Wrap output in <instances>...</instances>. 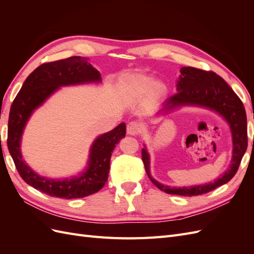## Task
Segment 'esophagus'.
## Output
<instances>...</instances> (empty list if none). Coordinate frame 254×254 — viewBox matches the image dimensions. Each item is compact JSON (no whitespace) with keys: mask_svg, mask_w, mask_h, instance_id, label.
<instances>
[{"mask_svg":"<svg viewBox=\"0 0 254 254\" xmlns=\"http://www.w3.org/2000/svg\"><path fill=\"white\" fill-rule=\"evenodd\" d=\"M141 131V125L136 122H130L127 125V133L130 135H136Z\"/></svg>","mask_w":254,"mask_h":254,"instance_id":"34e87169","label":"esophagus"}]
</instances>
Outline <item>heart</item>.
<instances>
[{"label": "heart", "instance_id": "heart-1", "mask_svg": "<svg viewBox=\"0 0 254 254\" xmlns=\"http://www.w3.org/2000/svg\"><path fill=\"white\" fill-rule=\"evenodd\" d=\"M126 93L132 98H142L148 94L152 102L162 97L166 92V86L160 80H153L151 76L143 73L130 74L124 80Z\"/></svg>", "mask_w": 254, "mask_h": 254}]
</instances>
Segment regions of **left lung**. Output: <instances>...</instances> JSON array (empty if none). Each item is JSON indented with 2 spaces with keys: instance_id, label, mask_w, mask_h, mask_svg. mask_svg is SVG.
<instances>
[{
  "instance_id": "left-lung-1",
  "label": "left lung",
  "mask_w": 254,
  "mask_h": 254,
  "mask_svg": "<svg viewBox=\"0 0 254 254\" xmlns=\"http://www.w3.org/2000/svg\"><path fill=\"white\" fill-rule=\"evenodd\" d=\"M177 81V93L167 98L163 107L157 113L166 114L183 106H195L210 109L218 113L228 123L232 134V159L228 170L214 182L200 186L175 188L155 180L150 175V158L147 148L144 145L142 160L149 179L161 190L167 194L180 196H197L211 191L231 180L240 167L241 161L247 150V117L242 101L231 87L214 72H207L200 68L183 66Z\"/></svg>"
}]
</instances>
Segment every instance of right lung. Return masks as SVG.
I'll return each mask as SVG.
<instances>
[{
  "label": "right lung",
  "instance_id": "1",
  "mask_svg": "<svg viewBox=\"0 0 254 254\" xmlns=\"http://www.w3.org/2000/svg\"><path fill=\"white\" fill-rule=\"evenodd\" d=\"M102 82V76L88 58L74 56L43 64L25 79L11 105L7 146L22 179L30 187L52 197L73 199L87 197L102 190L108 180L112 151L126 134L125 123L98 135L92 143L87 167L78 176L51 179L35 173L21 153V140L33 112L60 87Z\"/></svg>",
  "mask_w": 254,
  "mask_h": 254
}]
</instances>
